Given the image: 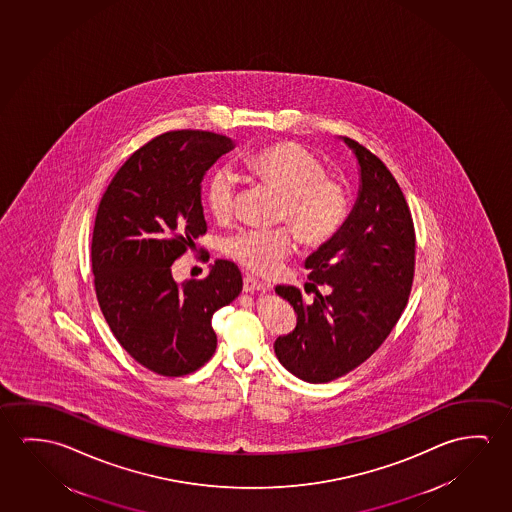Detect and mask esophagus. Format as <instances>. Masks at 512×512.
Segmentation results:
<instances>
[{
  "mask_svg": "<svg viewBox=\"0 0 512 512\" xmlns=\"http://www.w3.org/2000/svg\"><path fill=\"white\" fill-rule=\"evenodd\" d=\"M243 291L244 292H264L266 291V285L255 280L253 276H244L243 280Z\"/></svg>",
  "mask_w": 512,
  "mask_h": 512,
  "instance_id": "obj_1",
  "label": "esophagus"
}]
</instances>
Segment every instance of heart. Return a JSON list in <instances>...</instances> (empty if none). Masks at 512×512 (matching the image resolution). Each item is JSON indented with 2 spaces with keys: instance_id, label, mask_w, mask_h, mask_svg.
<instances>
[{
  "instance_id": "obj_1",
  "label": "heart",
  "mask_w": 512,
  "mask_h": 512,
  "mask_svg": "<svg viewBox=\"0 0 512 512\" xmlns=\"http://www.w3.org/2000/svg\"><path fill=\"white\" fill-rule=\"evenodd\" d=\"M243 165L260 182L282 193L278 220L292 225L243 230L228 237L223 250L244 269L260 276L275 275L296 248L298 236L305 246L317 248L330 243L346 225L351 213L346 182L328 175L323 161L305 147L294 142L271 143L246 154ZM236 188V177L230 170H216L209 179L205 197L216 220H230Z\"/></svg>"
}]
</instances>
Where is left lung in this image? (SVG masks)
I'll return each mask as SVG.
<instances>
[{"mask_svg":"<svg viewBox=\"0 0 512 512\" xmlns=\"http://www.w3.org/2000/svg\"><path fill=\"white\" fill-rule=\"evenodd\" d=\"M344 143L360 165V189L346 225L305 260L314 299L292 285L275 289L298 314L296 328L275 340L276 358L307 383L362 365L394 330L415 275V227L399 184L369 149Z\"/></svg>","mask_w":512,"mask_h":512,"instance_id":"left-lung-1","label":"left lung"}]
</instances>
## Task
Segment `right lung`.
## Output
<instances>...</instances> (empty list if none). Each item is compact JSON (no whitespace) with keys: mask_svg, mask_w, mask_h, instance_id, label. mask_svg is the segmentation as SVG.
Here are the masks:
<instances>
[{"mask_svg":"<svg viewBox=\"0 0 512 512\" xmlns=\"http://www.w3.org/2000/svg\"><path fill=\"white\" fill-rule=\"evenodd\" d=\"M234 149L223 134L170 131L127 159L104 191L92 236L95 294L118 344L145 369L179 378L216 351L213 314L243 291L234 262L177 284L172 264L204 236V175Z\"/></svg>","mask_w":512,"mask_h":512,"instance_id":"obj_1","label":"right lung"}]
</instances>
